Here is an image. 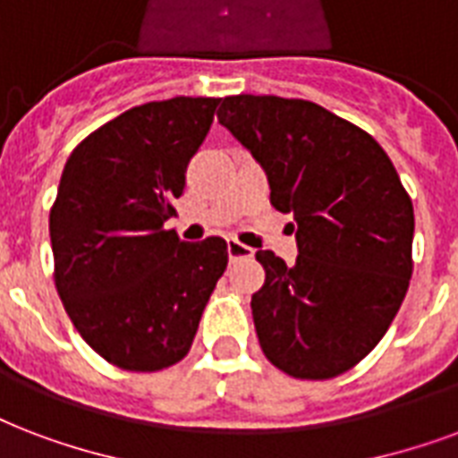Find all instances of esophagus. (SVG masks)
I'll use <instances>...</instances> for the list:
<instances>
[{
	"mask_svg": "<svg viewBox=\"0 0 458 458\" xmlns=\"http://www.w3.org/2000/svg\"><path fill=\"white\" fill-rule=\"evenodd\" d=\"M228 257L230 259H242V257H254L252 247H247L235 237H228Z\"/></svg>",
	"mask_w": 458,
	"mask_h": 458,
	"instance_id": "obj_1",
	"label": "esophagus"
}]
</instances>
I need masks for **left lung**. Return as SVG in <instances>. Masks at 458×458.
<instances>
[{
    "label": "left lung",
    "mask_w": 458,
    "mask_h": 458,
    "mask_svg": "<svg viewBox=\"0 0 458 458\" xmlns=\"http://www.w3.org/2000/svg\"><path fill=\"white\" fill-rule=\"evenodd\" d=\"M218 122L267 170L271 206L293 214L298 259L259 250L252 295L264 355L295 379L355 368L392 327L413 274V204L375 139L322 105L221 98Z\"/></svg>",
    "instance_id": "left-lung-1"
}]
</instances>
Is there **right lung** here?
<instances>
[{
    "label": "right lung",
    "instance_id": "1",
    "mask_svg": "<svg viewBox=\"0 0 458 458\" xmlns=\"http://www.w3.org/2000/svg\"><path fill=\"white\" fill-rule=\"evenodd\" d=\"M221 98L131 107L76 146L50 208L55 285L100 358L158 372L190 353L199 319L228 267L223 237L182 242L174 199Z\"/></svg>",
    "mask_w": 458,
    "mask_h": 458
}]
</instances>
